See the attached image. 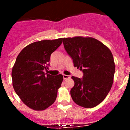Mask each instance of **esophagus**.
I'll return each mask as SVG.
<instances>
[{
    "mask_svg": "<svg viewBox=\"0 0 130 130\" xmlns=\"http://www.w3.org/2000/svg\"><path fill=\"white\" fill-rule=\"evenodd\" d=\"M70 77V76H69V75H63V78L64 79H68V78Z\"/></svg>",
    "mask_w": 130,
    "mask_h": 130,
    "instance_id": "34e87169",
    "label": "esophagus"
}]
</instances>
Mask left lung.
Returning <instances> with one entry per match:
<instances>
[{
  "label": "left lung",
  "instance_id": "obj_1",
  "mask_svg": "<svg viewBox=\"0 0 130 130\" xmlns=\"http://www.w3.org/2000/svg\"><path fill=\"white\" fill-rule=\"evenodd\" d=\"M63 43L74 67L83 72L82 79L72 77L75 83L70 90L72 100L83 107H96L112 85L115 64L112 53L104 43L90 37L64 38Z\"/></svg>",
  "mask_w": 130,
  "mask_h": 130
}]
</instances>
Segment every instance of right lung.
I'll return each instance as SVG.
<instances>
[{"label":"right lung","mask_w":130,"mask_h":130,"mask_svg":"<svg viewBox=\"0 0 130 130\" xmlns=\"http://www.w3.org/2000/svg\"><path fill=\"white\" fill-rule=\"evenodd\" d=\"M62 38L42 40L28 45L19 53L11 72L15 92L32 109L43 111L56 100L63 81L61 74H45L52 53L61 45Z\"/></svg>","instance_id":"obj_1"}]
</instances>
